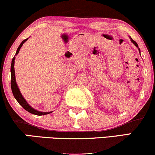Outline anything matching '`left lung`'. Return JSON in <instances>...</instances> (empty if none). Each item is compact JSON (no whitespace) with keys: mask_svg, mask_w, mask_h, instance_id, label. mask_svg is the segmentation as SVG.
Here are the masks:
<instances>
[{"mask_svg":"<svg viewBox=\"0 0 155 155\" xmlns=\"http://www.w3.org/2000/svg\"><path fill=\"white\" fill-rule=\"evenodd\" d=\"M130 38H131V42H133V43L134 44V45H136V47H137V48H138V49H139V53H140V49H139V46H138V44L137 43V42H135V41H134V40H132V38H131V37H130Z\"/></svg>","mask_w":155,"mask_h":155,"instance_id":"left-lung-1","label":"left lung"}]
</instances>
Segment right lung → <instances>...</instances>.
<instances>
[{
  "mask_svg": "<svg viewBox=\"0 0 155 155\" xmlns=\"http://www.w3.org/2000/svg\"><path fill=\"white\" fill-rule=\"evenodd\" d=\"M27 40H28V38L25 39V40L22 41L21 43L20 44V45L18 46V48H17L16 55H14V57L13 58V59H12V66H11V74H12V79H11V86H12V90L13 94H14L15 99H16V100H17V102H18V103H19L20 105H21V107H23L24 109H25L26 110L29 112V113H32V114L37 115H47V114H49V113H53V111H52V112H46V113H45V112H40L38 110H36L34 109V108L31 107V106L27 103V102L26 101L25 99L23 97L21 93L20 92V90H19V89H18L17 84H16V77H15V71H14L15 56H16V55L18 53V52H19V50H20V48L22 47L23 44Z\"/></svg>",
  "mask_w": 155,
  "mask_h": 155,
  "instance_id": "right-lung-1",
  "label": "right lung"
}]
</instances>
